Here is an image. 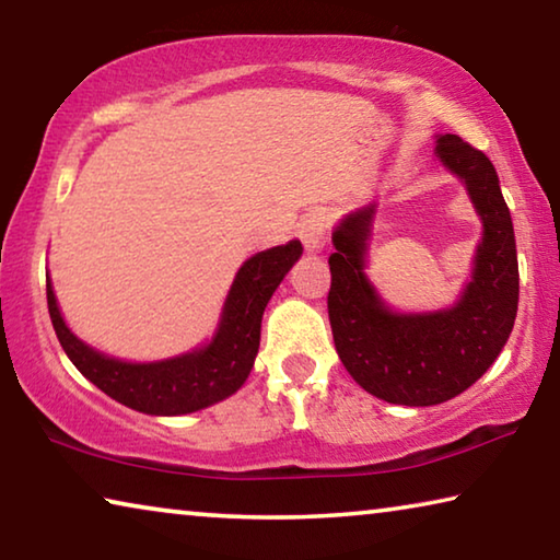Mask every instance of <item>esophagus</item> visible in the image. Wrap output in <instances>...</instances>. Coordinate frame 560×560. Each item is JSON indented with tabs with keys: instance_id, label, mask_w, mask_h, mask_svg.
<instances>
[{
	"instance_id": "obj_1",
	"label": "esophagus",
	"mask_w": 560,
	"mask_h": 560,
	"mask_svg": "<svg viewBox=\"0 0 560 560\" xmlns=\"http://www.w3.org/2000/svg\"><path fill=\"white\" fill-rule=\"evenodd\" d=\"M326 226H328V220L324 212H308L299 222V240L303 242V246H306L308 252H316L324 246Z\"/></svg>"
}]
</instances>
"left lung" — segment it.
I'll use <instances>...</instances> for the list:
<instances>
[{
    "label": "left lung",
    "instance_id": "left-lung-1",
    "mask_svg": "<svg viewBox=\"0 0 560 560\" xmlns=\"http://www.w3.org/2000/svg\"><path fill=\"white\" fill-rule=\"evenodd\" d=\"M438 158L464 179L485 222L474 277L457 306L415 316L383 306L363 273L375 205L340 222L328 257L338 358L363 390L407 407L447 402L477 383L509 340L518 308L514 224L494 165L459 136H442Z\"/></svg>",
    "mask_w": 560,
    "mask_h": 560
}]
</instances>
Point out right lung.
I'll return each instance as SVG.
<instances>
[{
	"mask_svg": "<svg viewBox=\"0 0 560 560\" xmlns=\"http://www.w3.org/2000/svg\"><path fill=\"white\" fill-rule=\"evenodd\" d=\"M301 252V242H289L244 261L226 296L222 324L212 343L160 363H122L81 343L66 328L49 281L46 303L66 355L93 385L138 412L187 415L224 400L249 377L259 350L264 308Z\"/></svg>",
	"mask_w": 560,
	"mask_h": 560,
	"instance_id": "right-lung-1",
	"label": "right lung"
}]
</instances>
